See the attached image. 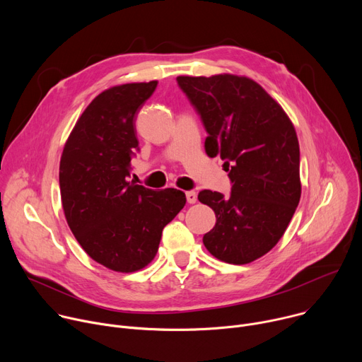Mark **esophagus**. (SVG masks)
Listing matches in <instances>:
<instances>
[{"instance_id": "obj_1", "label": "esophagus", "mask_w": 362, "mask_h": 362, "mask_svg": "<svg viewBox=\"0 0 362 362\" xmlns=\"http://www.w3.org/2000/svg\"><path fill=\"white\" fill-rule=\"evenodd\" d=\"M186 199H187V202H189V203H196V200H197V194H196V192H193V190L186 192Z\"/></svg>"}]
</instances>
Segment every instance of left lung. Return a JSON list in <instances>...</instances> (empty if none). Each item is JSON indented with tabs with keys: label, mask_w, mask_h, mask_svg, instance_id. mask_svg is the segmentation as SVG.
Wrapping results in <instances>:
<instances>
[{
	"label": "left lung",
	"mask_w": 362,
	"mask_h": 362,
	"mask_svg": "<svg viewBox=\"0 0 362 362\" xmlns=\"http://www.w3.org/2000/svg\"><path fill=\"white\" fill-rule=\"evenodd\" d=\"M208 137L209 158L225 160L230 194L202 190L216 215L203 243L219 261L243 265L268 253L300 199L299 143L284 109L256 81L233 74L179 76Z\"/></svg>",
	"instance_id": "left-lung-1"
}]
</instances>
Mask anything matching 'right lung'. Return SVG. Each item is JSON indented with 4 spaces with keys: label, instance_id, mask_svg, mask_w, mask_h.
Wrapping results in <instances>:
<instances>
[{
    "label": "right lung",
    "instance_id": "add662e5",
    "mask_svg": "<svg viewBox=\"0 0 362 362\" xmlns=\"http://www.w3.org/2000/svg\"><path fill=\"white\" fill-rule=\"evenodd\" d=\"M158 81L100 93L77 120L60 160L67 223L86 253L112 271L134 272L156 256L163 228L183 209L177 189L129 182L139 151L136 116Z\"/></svg>",
    "mask_w": 362,
    "mask_h": 362
}]
</instances>
